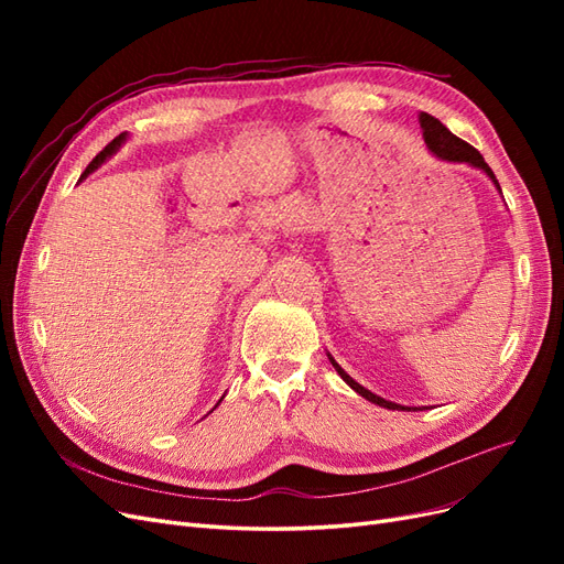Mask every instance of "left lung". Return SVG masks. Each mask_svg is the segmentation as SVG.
<instances>
[{"label":"left lung","mask_w":564,"mask_h":564,"mask_svg":"<svg viewBox=\"0 0 564 564\" xmlns=\"http://www.w3.org/2000/svg\"><path fill=\"white\" fill-rule=\"evenodd\" d=\"M419 122H421V131H423V141H425V145H429V150L433 152L435 158L447 160V162H466V164H470V166L482 169V172L494 181V185H497V191L501 193V185H499L497 176H494V172L489 169V164L485 162V158H482L480 152H477L470 143L460 141L458 135H454L445 124L440 122V119H435V117L429 115V112H421V115H419ZM329 362H332L334 369L338 371V377L344 379L355 392H360V395H362L365 400H369V402H373V404H379V406H386V409H402V412L406 409V412H412V406H402V404H395V402H388V400H383V398H379V395H373V392H369L365 386L352 381V379L348 377V373L338 367V362L334 360L332 355H329Z\"/></svg>","instance_id":"obj_1"}]
</instances>
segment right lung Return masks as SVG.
<instances>
[{
	"label": "right lung",
	"mask_w": 564,
	"mask_h": 564,
	"mask_svg": "<svg viewBox=\"0 0 564 564\" xmlns=\"http://www.w3.org/2000/svg\"><path fill=\"white\" fill-rule=\"evenodd\" d=\"M124 139H127V133H119V135H117V139H112V141H110V143H108V145H106L104 150H100V152H98V155H96V158L91 160V164H89L87 169H84V174H82V178H79V181H84V178H87L89 174H94V172H96V169H98L100 164H104V162H106V160H108V158L112 155V152H117V148L124 143Z\"/></svg>",
	"instance_id": "obj_1"
}]
</instances>
